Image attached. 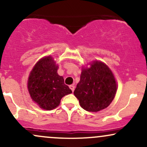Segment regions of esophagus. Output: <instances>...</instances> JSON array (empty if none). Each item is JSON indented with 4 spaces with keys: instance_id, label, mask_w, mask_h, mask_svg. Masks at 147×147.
I'll return each mask as SVG.
<instances>
[{
    "instance_id": "34e87169",
    "label": "esophagus",
    "mask_w": 147,
    "mask_h": 147,
    "mask_svg": "<svg viewBox=\"0 0 147 147\" xmlns=\"http://www.w3.org/2000/svg\"><path fill=\"white\" fill-rule=\"evenodd\" d=\"M69 87H70V88L71 89V90L72 91V92L75 90V86H74V85H70Z\"/></svg>"
}]
</instances>
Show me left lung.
<instances>
[{
	"label": "left lung",
	"instance_id": "left-lung-1",
	"mask_svg": "<svg viewBox=\"0 0 147 147\" xmlns=\"http://www.w3.org/2000/svg\"><path fill=\"white\" fill-rule=\"evenodd\" d=\"M117 84L105 63L96 61L90 68H83L74 95L84 110L97 112L108 107L113 100Z\"/></svg>",
	"mask_w": 147,
	"mask_h": 147
}]
</instances>
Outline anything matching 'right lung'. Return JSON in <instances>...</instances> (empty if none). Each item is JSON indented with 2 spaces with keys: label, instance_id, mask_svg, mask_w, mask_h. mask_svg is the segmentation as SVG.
<instances>
[{
  "label": "right lung",
  "instance_id": "right-lung-1",
  "mask_svg": "<svg viewBox=\"0 0 147 147\" xmlns=\"http://www.w3.org/2000/svg\"><path fill=\"white\" fill-rule=\"evenodd\" d=\"M58 65L50 56L38 61L30 74L28 87L30 95L41 109L52 110L61 99L72 92L64 84L63 77L57 74Z\"/></svg>",
  "mask_w": 147,
  "mask_h": 147
}]
</instances>
